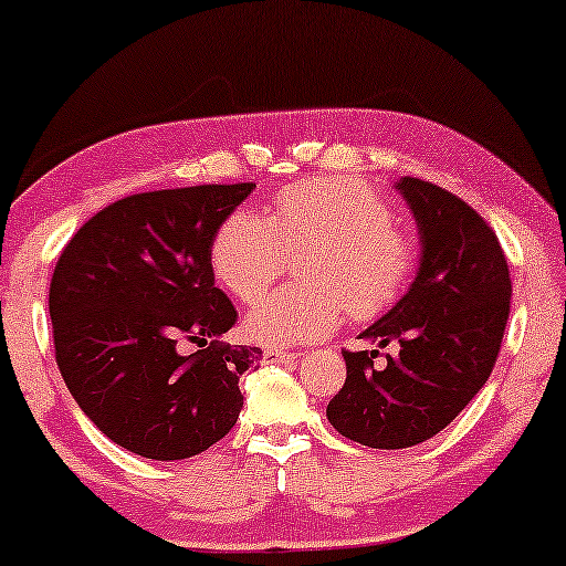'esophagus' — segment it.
<instances>
[{
    "mask_svg": "<svg viewBox=\"0 0 566 566\" xmlns=\"http://www.w3.org/2000/svg\"><path fill=\"white\" fill-rule=\"evenodd\" d=\"M298 354L293 350H277V348H268L262 350V364H285V361H296Z\"/></svg>",
    "mask_w": 566,
    "mask_h": 566,
    "instance_id": "1",
    "label": "esophagus"
}]
</instances>
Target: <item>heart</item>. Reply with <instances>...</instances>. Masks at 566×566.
Returning a JSON list of instances; mask_svg holds the SVG:
<instances>
[{
	"mask_svg": "<svg viewBox=\"0 0 566 566\" xmlns=\"http://www.w3.org/2000/svg\"><path fill=\"white\" fill-rule=\"evenodd\" d=\"M392 208L361 181H296L275 197L273 216L239 208L210 239V270L239 298L256 304L301 254L304 285L277 291L247 317L244 333L262 346H296L325 337L346 312L374 319L390 312L416 270V244L392 223Z\"/></svg>",
	"mask_w": 566,
	"mask_h": 566,
	"instance_id": "1",
	"label": "heart"
}]
</instances>
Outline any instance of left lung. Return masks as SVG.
Here are the masks:
<instances>
[{
	"instance_id": "8db88e82",
	"label": "left lung",
	"mask_w": 566,
	"mask_h": 566,
	"mask_svg": "<svg viewBox=\"0 0 566 566\" xmlns=\"http://www.w3.org/2000/svg\"><path fill=\"white\" fill-rule=\"evenodd\" d=\"M418 220L421 268L410 291L361 337L400 354L343 350L346 385L329 400L337 434L377 450L421 444L450 427L486 385L510 317L512 281L496 233L465 200L402 176L398 181Z\"/></svg>"
}]
</instances>
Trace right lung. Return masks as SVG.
<instances>
[{
	"mask_svg": "<svg viewBox=\"0 0 566 566\" xmlns=\"http://www.w3.org/2000/svg\"><path fill=\"white\" fill-rule=\"evenodd\" d=\"M254 185L129 195L95 212L59 254L49 289L56 366L104 434L150 460L223 439L260 348L220 340L237 310L216 289L210 239ZM181 342L198 350L180 354Z\"/></svg>",
	"mask_w": 566,
	"mask_h": 566,
	"instance_id": "add662e5",
	"label": "right lung"
}]
</instances>
